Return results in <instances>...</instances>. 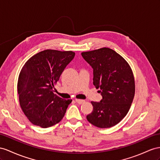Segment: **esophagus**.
I'll use <instances>...</instances> for the list:
<instances>
[{
	"label": "esophagus",
	"mask_w": 160,
	"mask_h": 160,
	"mask_svg": "<svg viewBox=\"0 0 160 160\" xmlns=\"http://www.w3.org/2000/svg\"><path fill=\"white\" fill-rule=\"evenodd\" d=\"M76 102L77 103H78V104H83L84 102H85V101L84 100H82V99H76Z\"/></svg>",
	"instance_id": "esophagus-1"
}]
</instances>
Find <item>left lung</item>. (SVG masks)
Wrapping results in <instances>:
<instances>
[{"mask_svg": "<svg viewBox=\"0 0 160 160\" xmlns=\"http://www.w3.org/2000/svg\"><path fill=\"white\" fill-rule=\"evenodd\" d=\"M93 69V84L103 97L92 101L93 110L87 120L98 128H110L128 113L135 92L133 73L126 61L116 51L101 48L81 53Z\"/></svg>", "mask_w": 160, "mask_h": 160, "instance_id": "1", "label": "left lung"}]
</instances>
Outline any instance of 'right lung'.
I'll use <instances>...</instances> for the list:
<instances>
[{
	"instance_id": "right-lung-1",
	"label": "right lung",
	"mask_w": 160,
	"mask_h": 160,
	"mask_svg": "<svg viewBox=\"0 0 160 160\" xmlns=\"http://www.w3.org/2000/svg\"><path fill=\"white\" fill-rule=\"evenodd\" d=\"M75 52L47 49L32 56L20 72L18 91L19 104L32 124L48 128L63 118L72 99L56 95L54 85Z\"/></svg>"
}]
</instances>
